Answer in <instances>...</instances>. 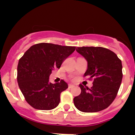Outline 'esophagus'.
<instances>
[{"instance_id":"esophagus-1","label":"esophagus","mask_w":135,"mask_h":135,"mask_svg":"<svg viewBox=\"0 0 135 135\" xmlns=\"http://www.w3.org/2000/svg\"><path fill=\"white\" fill-rule=\"evenodd\" d=\"M74 87V86L73 85H71V84L69 85V89H71V88H73Z\"/></svg>"}]
</instances>
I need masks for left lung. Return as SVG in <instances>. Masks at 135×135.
Masks as SVG:
<instances>
[{
	"instance_id": "left-lung-1",
	"label": "left lung",
	"mask_w": 135,
	"mask_h": 135,
	"mask_svg": "<svg viewBox=\"0 0 135 135\" xmlns=\"http://www.w3.org/2000/svg\"><path fill=\"white\" fill-rule=\"evenodd\" d=\"M76 50L88 61L84 76L93 78L89 89L79 85L81 93L74 98L75 107L82 112L104 110L116 98L122 83V61L115 53L102 47H78Z\"/></svg>"
}]
</instances>
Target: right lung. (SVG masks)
Listing matches in <instances>:
<instances>
[{
  "mask_svg": "<svg viewBox=\"0 0 135 135\" xmlns=\"http://www.w3.org/2000/svg\"><path fill=\"white\" fill-rule=\"evenodd\" d=\"M76 49L72 46L42 42L31 46L17 66V82L26 101L38 110H51L58 106L60 95L68 88L63 79L56 84L49 82L52 70L61 67Z\"/></svg>",
  "mask_w": 135,
  "mask_h": 135,
  "instance_id": "add662e5",
  "label": "right lung"
}]
</instances>
